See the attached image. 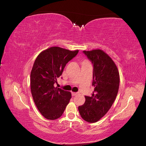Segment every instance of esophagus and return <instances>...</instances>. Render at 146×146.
Segmentation results:
<instances>
[{
  "label": "esophagus",
  "instance_id": "34e87169",
  "mask_svg": "<svg viewBox=\"0 0 146 146\" xmlns=\"http://www.w3.org/2000/svg\"><path fill=\"white\" fill-rule=\"evenodd\" d=\"M77 94V92H72V96H76Z\"/></svg>",
  "mask_w": 146,
  "mask_h": 146
}]
</instances>
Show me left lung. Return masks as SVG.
<instances>
[{"mask_svg": "<svg viewBox=\"0 0 146 146\" xmlns=\"http://www.w3.org/2000/svg\"><path fill=\"white\" fill-rule=\"evenodd\" d=\"M93 66L94 90L85 96V102L78 109L81 117L90 123L98 122L108 112L116 98L119 86V74L115 63L99 49L83 51Z\"/></svg>", "mask_w": 146, "mask_h": 146, "instance_id": "obj_1", "label": "left lung"}]
</instances>
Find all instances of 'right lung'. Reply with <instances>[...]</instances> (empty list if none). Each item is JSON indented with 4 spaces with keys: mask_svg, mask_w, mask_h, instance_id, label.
Returning <instances> with one entry per match:
<instances>
[{
    "mask_svg": "<svg viewBox=\"0 0 146 146\" xmlns=\"http://www.w3.org/2000/svg\"><path fill=\"white\" fill-rule=\"evenodd\" d=\"M78 52L52 47L41 52L35 61L30 74L31 92L39 112L47 119L62 116L71 98L70 92L55 87V84L66 64Z\"/></svg>",
    "mask_w": 146,
    "mask_h": 146,
    "instance_id": "right-lung-1",
    "label": "right lung"
}]
</instances>
